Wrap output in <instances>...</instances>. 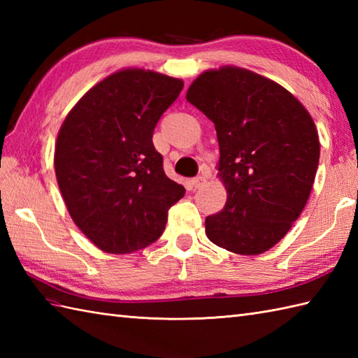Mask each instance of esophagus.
I'll return each instance as SVG.
<instances>
[{
    "instance_id": "esophagus-1",
    "label": "esophagus",
    "mask_w": 358,
    "mask_h": 358,
    "mask_svg": "<svg viewBox=\"0 0 358 358\" xmlns=\"http://www.w3.org/2000/svg\"><path fill=\"white\" fill-rule=\"evenodd\" d=\"M206 183H208V177H206V175H199V177L194 178V186H195L196 189L204 186Z\"/></svg>"
}]
</instances>
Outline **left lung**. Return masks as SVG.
Wrapping results in <instances>:
<instances>
[{
	"mask_svg": "<svg viewBox=\"0 0 358 358\" xmlns=\"http://www.w3.org/2000/svg\"><path fill=\"white\" fill-rule=\"evenodd\" d=\"M186 100L215 124L227 200L206 217L214 245L241 255L275 246L306 206L320 158L313 117L275 81L241 67L206 71Z\"/></svg>",
	"mask_w": 358,
	"mask_h": 358,
	"instance_id": "1",
	"label": "left lung"
}]
</instances>
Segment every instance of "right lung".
Returning <instances> with one entry per match:
<instances>
[{
	"label": "right lung",
	"instance_id": "1",
	"mask_svg": "<svg viewBox=\"0 0 358 358\" xmlns=\"http://www.w3.org/2000/svg\"><path fill=\"white\" fill-rule=\"evenodd\" d=\"M183 86L152 71H118L90 89L59 129V191L73 223L104 252L129 254L157 241L167 210L185 196L152 143Z\"/></svg>",
	"mask_w": 358,
	"mask_h": 358
}]
</instances>
